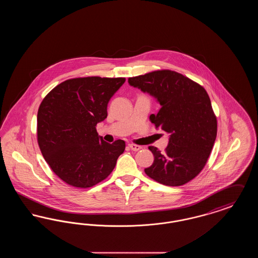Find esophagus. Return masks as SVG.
Listing matches in <instances>:
<instances>
[{
	"mask_svg": "<svg viewBox=\"0 0 258 258\" xmlns=\"http://www.w3.org/2000/svg\"><path fill=\"white\" fill-rule=\"evenodd\" d=\"M128 147L131 148L133 151H139V150H141V149H142L141 146L136 145V144H130V145H128Z\"/></svg>",
	"mask_w": 258,
	"mask_h": 258,
	"instance_id": "1",
	"label": "esophagus"
}]
</instances>
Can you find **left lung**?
Instances as JSON below:
<instances>
[{
    "label": "left lung",
    "mask_w": 258,
    "mask_h": 258,
    "mask_svg": "<svg viewBox=\"0 0 258 258\" xmlns=\"http://www.w3.org/2000/svg\"><path fill=\"white\" fill-rule=\"evenodd\" d=\"M128 84L156 98L161 107L150 121L170 135L164 153L149 147L154 162L145 173L165 185L186 184L205 166L217 137V118L207 92L183 74L167 70L131 77Z\"/></svg>",
    "instance_id": "left-lung-1"
}]
</instances>
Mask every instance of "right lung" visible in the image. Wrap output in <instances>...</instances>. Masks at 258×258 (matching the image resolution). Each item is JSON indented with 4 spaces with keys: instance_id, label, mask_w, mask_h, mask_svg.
I'll use <instances>...</instances> for the list:
<instances>
[{
    "instance_id": "1",
    "label": "right lung",
    "mask_w": 258,
    "mask_h": 258,
    "mask_svg": "<svg viewBox=\"0 0 258 258\" xmlns=\"http://www.w3.org/2000/svg\"><path fill=\"white\" fill-rule=\"evenodd\" d=\"M125 79L98 76L69 79L44 98L37 112V142L53 172L64 183L86 188L113 171L125 148L105 142L96 125Z\"/></svg>"
}]
</instances>
